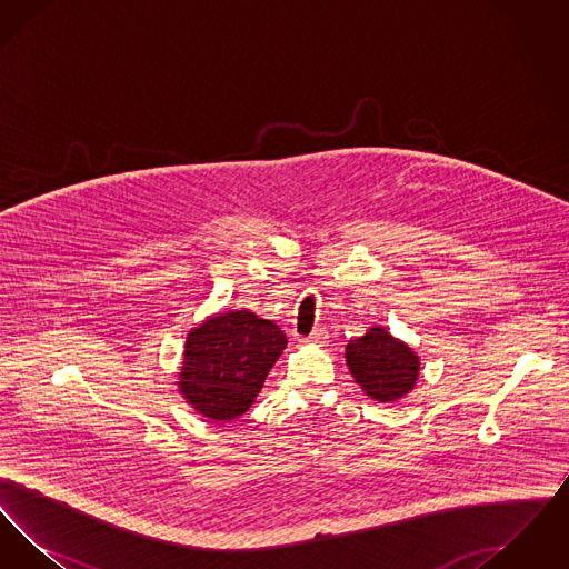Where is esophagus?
<instances>
[{"label": "esophagus", "instance_id": "34e87169", "mask_svg": "<svg viewBox=\"0 0 569 569\" xmlns=\"http://www.w3.org/2000/svg\"><path fill=\"white\" fill-rule=\"evenodd\" d=\"M300 341H305V343H318V346H322L328 341V330L325 328H316L309 337H305V339H300Z\"/></svg>", "mask_w": 569, "mask_h": 569}]
</instances>
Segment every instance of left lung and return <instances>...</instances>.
<instances>
[{
	"instance_id": "obj_1",
	"label": "left lung",
	"mask_w": 569,
	"mask_h": 569,
	"mask_svg": "<svg viewBox=\"0 0 569 569\" xmlns=\"http://www.w3.org/2000/svg\"><path fill=\"white\" fill-rule=\"evenodd\" d=\"M346 360L356 383L379 403H395L413 390L420 358L381 326L348 343Z\"/></svg>"
}]
</instances>
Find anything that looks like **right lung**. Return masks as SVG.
<instances>
[{
	"mask_svg": "<svg viewBox=\"0 0 569 569\" xmlns=\"http://www.w3.org/2000/svg\"><path fill=\"white\" fill-rule=\"evenodd\" d=\"M288 339L279 326L256 313L226 311L188 335L179 392L198 413L228 422L256 401Z\"/></svg>",
	"mask_w": 569,
	"mask_h": 569,
	"instance_id": "1",
	"label": "right lung"
}]
</instances>
